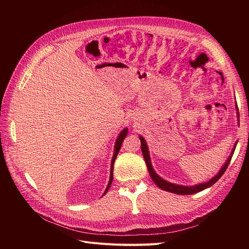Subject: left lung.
<instances>
[{
    "label": "left lung",
    "mask_w": 249,
    "mask_h": 249,
    "mask_svg": "<svg viewBox=\"0 0 249 249\" xmlns=\"http://www.w3.org/2000/svg\"><path fill=\"white\" fill-rule=\"evenodd\" d=\"M140 141H141V150H142V155H143V158H144V161L146 163V166H147V169H148V172L150 175V178H152V179L154 180V183L161 188L162 190H165V191H168V192H171V193H175V194H180V195H190V194H194V193H197V192H200L202 190L207 189V188L211 187L212 185H214L218 179H219L222 175L224 173V171L227 170L229 164L231 160V157L233 155V152H235V148H236V145L237 143H235V147H233L232 152L231 153V156L229 157V159L227 160V162L224 163L223 166L221 167V169L219 170V172L217 173V175L213 178H211L209 182H206V183H202V184H198V185H195V186H182V185H177V184H172V183H169L167 182V180L163 179L161 177H159L156 173V171L154 170L153 166H152V162H150V158H149V153H148V148H147V144L146 142L144 140V138H143L142 136H140Z\"/></svg>",
    "instance_id": "left-lung-1"
}]
</instances>
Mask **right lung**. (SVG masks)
I'll list each match as a JSON object with an SVG mask.
<instances>
[{
    "label": "right lung",
    "instance_id": "1",
    "mask_svg": "<svg viewBox=\"0 0 249 249\" xmlns=\"http://www.w3.org/2000/svg\"><path fill=\"white\" fill-rule=\"evenodd\" d=\"M126 134H127V129H124V130H123V131H122V133L119 134V136H118V138H117V140H116V143H115V147H114V155H113V158H112V162H111L110 180H109V184H108V186H107V188H106V190H105V192H104V194H103V195H105V194H106V193L108 192L109 188H110V186H111V184H112V180H113V164H114V161H115L116 157H117V155H118V152H119L120 147H122L123 141H124V139L125 138Z\"/></svg>",
    "mask_w": 249,
    "mask_h": 249
}]
</instances>
